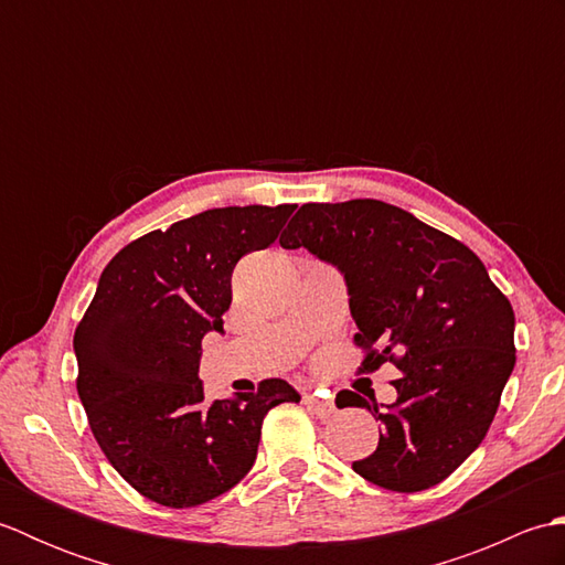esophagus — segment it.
<instances>
[{"label":"esophagus","instance_id":"esophagus-1","mask_svg":"<svg viewBox=\"0 0 565 565\" xmlns=\"http://www.w3.org/2000/svg\"><path fill=\"white\" fill-rule=\"evenodd\" d=\"M303 403H306L308 411L313 413L316 417H320V419H326V417H330L334 413V403L328 401V398H320L318 393H306L303 395Z\"/></svg>","mask_w":565,"mask_h":565}]
</instances>
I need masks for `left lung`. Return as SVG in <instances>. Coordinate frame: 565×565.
<instances>
[{
    "instance_id": "1",
    "label": "left lung",
    "mask_w": 565,
    "mask_h": 565,
    "mask_svg": "<svg viewBox=\"0 0 565 565\" xmlns=\"http://www.w3.org/2000/svg\"><path fill=\"white\" fill-rule=\"evenodd\" d=\"M344 276L364 371L393 362L398 398L342 391L338 407H366L379 447L352 468L395 493L454 473L498 413L514 369V313L471 249L391 203H306L279 237Z\"/></svg>"
}]
</instances>
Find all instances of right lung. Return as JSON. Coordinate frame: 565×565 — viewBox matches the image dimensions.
Listing matches in <instances>:
<instances>
[{
  "label": "right lung",
  "instance_id": "add662e5",
  "mask_svg": "<svg viewBox=\"0 0 565 565\" xmlns=\"http://www.w3.org/2000/svg\"><path fill=\"white\" fill-rule=\"evenodd\" d=\"M296 206H225L152 231L106 264L75 330L77 393L94 439L140 495L196 508L237 486L257 459L284 379L231 401L203 398L201 340L223 332L233 269L269 247Z\"/></svg>",
  "mask_w": 565,
  "mask_h": 565
}]
</instances>
